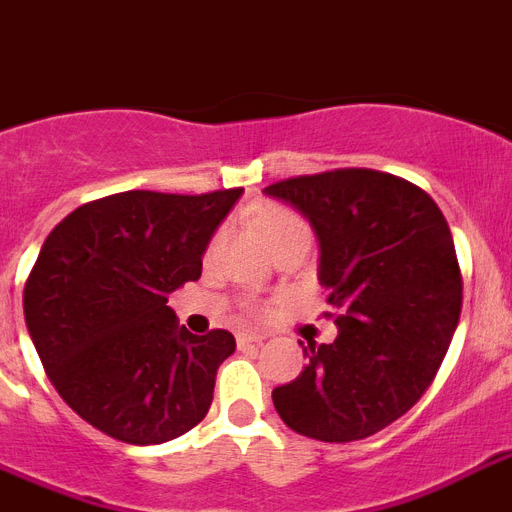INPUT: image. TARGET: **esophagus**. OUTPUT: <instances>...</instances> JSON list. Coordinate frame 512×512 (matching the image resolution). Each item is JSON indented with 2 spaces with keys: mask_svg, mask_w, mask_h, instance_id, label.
Here are the masks:
<instances>
[{
  "mask_svg": "<svg viewBox=\"0 0 512 512\" xmlns=\"http://www.w3.org/2000/svg\"><path fill=\"white\" fill-rule=\"evenodd\" d=\"M263 341H265L263 333H239V336H236L239 349H244V346H260Z\"/></svg>",
  "mask_w": 512,
  "mask_h": 512,
  "instance_id": "34e87169",
  "label": "esophagus"
}]
</instances>
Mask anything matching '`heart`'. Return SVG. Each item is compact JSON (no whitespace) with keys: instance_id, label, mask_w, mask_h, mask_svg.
<instances>
[{"instance_id":"heart-1","label":"heart","mask_w":512,"mask_h":512,"mask_svg":"<svg viewBox=\"0 0 512 512\" xmlns=\"http://www.w3.org/2000/svg\"><path fill=\"white\" fill-rule=\"evenodd\" d=\"M255 226L273 252L286 244H309V223L286 205H265L255 218Z\"/></svg>"}]
</instances>
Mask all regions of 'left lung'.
Masks as SVG:
<instances>
[{"label": "left lung", "mask_w": 512, "mask_h": 512, "mask_svg": "<svg viewBox=\"0 0 512 512\" xmlns=\"http://www.w3.org/2000/svg\"><path fill=\"white\" fill-rule=\"evenodd\" d=\"M309 221L317 278L336 309L333 343L273 390L286 427L312 440L375 435L422 398L461 317V270L442 210L406 179L372 169L296 176L265 187Z\"/></svg>", "instance_id": "1"}]
</instances>
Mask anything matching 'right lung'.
I'll list each match as a JSON object with an SVG mask.
<instances>
[{
    "instance_id": "obj_1",
    "label": "right lung",
    "mask_w": 512,
    "mask_h": 512,
    "mask_svg": "<svg viewBox=\"0 0 512 512\" xmlns=\"http://www.w3.org/2000/svg\"><path fill=\"white\" fill-rule=\"evenodd\" d=\"M242 192H119L46 236L23 291L25 325L51 385L103 435L161 445L208 414L236 341L229 330L192 336L166 302L200 278Z\"/></svg>"
}]
</instances>
